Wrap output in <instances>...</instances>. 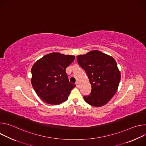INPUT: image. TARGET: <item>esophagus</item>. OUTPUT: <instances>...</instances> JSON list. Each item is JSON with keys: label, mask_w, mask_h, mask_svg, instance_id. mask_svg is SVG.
I'll list each match as a JSON object with an SVG mask.
<instances>
[{"label": "esophagus", "mask_w": 146, "mask_h": 146, "mask_svg": "<svg viewBox=\"0 0 146 146\" xmlns=\"http://www.w3.org/2000/svg\"><path fill=\"white\" fill-rule=\"evenodd\" d=\"M76 87H79V83L78 82H76Z\"/></svg>", "instance_id": "esophagus-1"}]
</instances>
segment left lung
Returning <instances> with one entry per match:
<instances>
[{
    "label": "left lung",
    "mask_w": 146,
    "mask_h": 146,
    "mask_svg": "<svg viewBox=\"0 0 146 146\" xmlns=\"http://www.w3.org/2000/svg\"><path fill=\"white\" fill-rule=\"evenodd\" d=\"M77 60L86 71L91 84V93L84 96L85 101L95 107L106 105L116 93L121 79L115 60L97 50L78 55Z\"/></svg>",
    "instance_id": "left-lung-1"
}]
</instances>
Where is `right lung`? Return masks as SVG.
Returning <instances> with one entry per match:
<instances>
[{"instance_id": "right-lung-1", "label": "right lung", "mask_w": 146, "mask_h": 146, "mask_svg": "<svg viewBox=\"0 0 146 146\" xmlns=\"http://www.w3.org/2000/svg\"><path fill=\"white\" fill-rule=\"evenodd\" d=\"M75 56L52 52L36 61L31 70V82L37 95L50 105H58L66 100L76 87L69 82L66 69Z\"/></svg>"}]
</instances>
